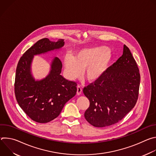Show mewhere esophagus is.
<instances>
[{"label":"esophagus","mask_w":156,"mask_h":156,"mask_svg":"<svg viewBox=\"0 0 156 156\" xmlns=\"http://www.w3.org/2000/svg\"><path fill=\"white\" fill-rule=\"evenodd\" d=\"M82 93V87L80 86H77V91H76V94L77 95L80 96Z\"/></svg>","instance_id":"1"}]
</instances>
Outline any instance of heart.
I'll return each mask as SVG.
<instances>
[{
	"instance_id": "obj_1",
	"label": "heart",
	"mask_w": 156,
	"mask_h": 156,
	"mask_svg": "<svg viewBox=\"0 0 156 156\" xmlns=\"http://www.w3.org/2000/svg\"><path fill=\"white\" fill-rule=\"evenodd\" d=\"M114 55L105 46H96L81 49L76 51L74 57L67 54L63 59L66 75L70 80L80 78L84 69V76L90 82L101 79L106 73Z\"/></svg>"
}]
</instances>
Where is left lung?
<instances>
[{
    "label": "left lung",
    "instance_id": "8db88e82",
    "mask_svg": "<svg viewBox=\"0 0 156 156\" xmlns=\"http://www.w3.org/2000/svg\"><path fill=\"white\" fill-rule=\"evenodd\" d=\"M140 75L129 49L108 68L104 75L83 89L90 100L84 117L95 127H105L121 120L135 107L138 96Z\"/></svg>",
    "mask_w": 156,
    "mask_h": 156
}]
</instances>
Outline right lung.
I'll return each mask as SVG.
<instances>
[{"label": "right lung", "instance_id": "obj_1", "mask_svg": "<svg viewBox=\"0 0 156 156\" xmlns=\"http://www.w3.org/2000/svg\"><path fill=\"white\" fill-rule=\"evenodd\" d=\"M64 44V39L54 42L48 38L42 39L27 50L18 63L15 97L21 109L36 122L48 123L57 117L65 103L76 94V83L60 75L62 64L56 57L51 60L50 71L45 78L36 80L32 73L34 55L57 51Z\"/></svg>", "mask_w": 156, "mask_h": 156}]
</instances>
